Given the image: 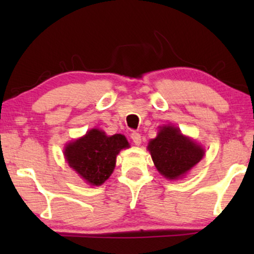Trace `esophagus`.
I'll return each instance as SVG.
<instances>
[{"label": "esophagus", "mask_w": 254, "mask_h": 254, "mask_svg": "<svg viewBox=\"0 0 254 254\" xmlns=\"http://www.w3.org/2000/svg\"><path fill=\"white\" fill-rule=\"evenodd\" d=\"M130 138L133 140V142L136 145H138L141 143V135L137 133V131H133V133L130 134Z\"/></svg>", "instance_id": "esophagus-1"}]
</instances>
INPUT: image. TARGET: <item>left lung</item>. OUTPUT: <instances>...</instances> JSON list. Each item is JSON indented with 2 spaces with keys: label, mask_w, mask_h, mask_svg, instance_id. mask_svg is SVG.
<instances>
[{
  "label": "left lung",
  "mask_w": 254,
  "mask_h": 254,
  "mask_svg": "<svg viewBox=\"0 0 254 254\" xmlns=\"http://www.w3.org/2000/svg\"><path fill=\"white\" fill-rule=\"evenodd\" d=\"M155 166L165 178L178 179L201 161L203 149L178 128L164 126L148 145Z\"/></svg>",
  "instance_id": "left-lung-1"
}]
</instances>
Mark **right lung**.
I'll use <instances>...</instances> for the list:
<instances>
[{"label": "right lung", "instance_id": "obj_1", "mask_svg": "<svg viewBox=\"0 0 254 254\" xmlns=\"http://www.w3.org/2000/svg\"><path fill=\"white\" fill-rule=\"evenodd\" d=\"M128 147L129 144L124 135L106 136L102 130L91 129L85 136L69 143L64 156L69 166L86 183L99 186L113 172L119 151Z\"/></svg>", "mask_w": 254, "mask_h": 254}]
</instances>
